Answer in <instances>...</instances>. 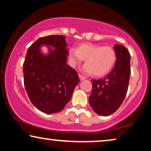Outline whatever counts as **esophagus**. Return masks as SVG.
Masks as SVG:
<instances>
[{"mask_svg": "<svg viewBox=\"0 0 151 151\" xmlns=\"http://www.w3.org/2000/svg\"><path fill=\"white\" fill-rule=\"evenodd\" d=\"M79 77H80V80H85V79H86V77H84V76H82V75H80V76H79Z\"/></svg>", "mask_w": 151, "mask_h": 151, "instance_id": "1", "label": "esophagus"}]
</instances>
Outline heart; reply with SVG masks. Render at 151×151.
Wrapping results in <instances>:
<instances>
[{
    "label": "heart",
    "mask_w": 151,
    "mask_h": 151,
    "mask_svg": "<svg viewBox=\"0 0 151 151\" xmlns=\"http://www.w3.org/2000/svg\"><path fill=\"white\" fill-rule=\"evenodd\" d=\"M73 65H78L82 60H86L83 68L84 73L96 76H102L111 71L116 61V53L111 47H103L92 44H82L77 49L69 51Z\"/></svg>",
    "instance_id": "heart-1"
}]
</instances>
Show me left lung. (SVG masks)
Masks as SVG:
<instances>
[{
    "label": "left lung",
    "instance_id": "1",
    "mask_svg": "<svg viewBox=\"0 0 151 151\" xmlns=\"http://www.w3.org/2000/svg\"><path fill=\"white\" fill-rule=\"evenodd\" d=\"M116 63L112 71L100 80H92L89 104L98 115L113 114L122 104L129 88L131 76V55L122 45L114 46Z\"/></svg>",
    "mask_w": 151,
    "mask_h": 151
}]
</instances>
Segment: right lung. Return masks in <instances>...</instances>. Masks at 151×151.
<instances>
[{"mask_svg": "<svg viewBox=\"0 0 151 151\" xmlns=\"http://www.w3.org/2000/svg\"><path fill=\"white\" fill-rule=\"evenodd\" d=\"M65 36L51 35L41 37L29 47L23 63L24 85L34 106L47 114L65 108L80 79L77 71L66 64L68 55ZM55 47L43 56L40 46Z\"/></svg>", "mask_w": 151, "mask_h": 151, "instance_id": "obj_1", "label": "right lung"}]
</instances>
